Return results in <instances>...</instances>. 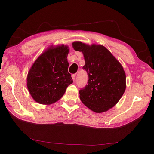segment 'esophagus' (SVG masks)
Here are the masks:
<instances>
[{
	"mask_svg": "<svg viewBox=\"0 0 154 154\" xmlns=\"http://www.w3.org/2000/svg\"><path fill=\"white\" fill-rule=\"evenodd\" d=\"M75 77H76V74H73L72 75V79H73V81L75 80Z\"/></svg>",
	"mask_w": 154,
	"mask_h": 154,
	"instance_id": "1",
	"label": "esophagus"
}]
</instances>
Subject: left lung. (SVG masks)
Segmentation results:
<instances>
[{"label": "left lung", "mask_w": 154, "mask_h": 154, "mask_svg": "<svg viewBox=\"0 0 154 154\" xmlns=\"http://www.w3.org/2000/svg\"><path fill=\"white\" fill-rule=\"evenodd\" d=\"M75 50L83 52L87 85L79 90L80 99L97 113L106 112L119 102L126 89V74L120 62L101 45L74 42Z\"/></svg>", "instance_id": "1"}]
</instances>
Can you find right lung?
<instances>
[{"mask_svg":"<svg viewBox=\"0 0 154 154\" xmlns=\"http://www.w3.org/2000/svg\"><path fill=\"white\" fill-rule=\"evenodd\" d=\"M67 45L50 47L35 61L27 77V87L37 103L51 104L63 97L73 83L68 72Z\"/></svg>","mask_w":154,"mask_h":154,"instance_id":"add662e5","label":"right lung"}]
</instances>
